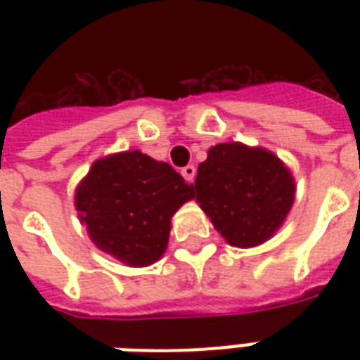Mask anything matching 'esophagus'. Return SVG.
<instances>
[{
    "instance_id": "1",
    "label": "esophagus",
    "mask_w": 360,
    "mask_h": 360,
    "mask_svg": "<svg viewBox=\"0 0 360 360\" xmlns=\"http://www.w3.org/2000/svg\"><path fill=\"white\" fill-rule=\"evenodd\" d=\"M181 174H183V177H185L188 183H192V181H194V177H196V168H194L192 164H188V166H185V168L181 169Z\"/></svg>"
}]
</instances>
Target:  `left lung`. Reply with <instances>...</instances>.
<instances>
[{
	"label": "left lung",
	"mask_w": 360,
	"mask_h": 360,
	"mask_svg": "<svg viewBox=\"0 0 360 360\" xmlns=\"http://www.w3.org/2000/svg\"><path fill=\"white\" fill-rule=\"evenodd\" d=\"M196 202L230 245H262L278 230L295 183L278 157L243 143H219L198 166Z\"/></svg>",
	"instance_id": "1"
}]
</instances>
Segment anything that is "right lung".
Segmentation results:
<instances>
[{
  "mask_svg": "<svg viewBox=\"0 0 360 360\" xmlns=\"http://www.w3.org/2000/svg\"><path fill=\"white\" fill-rule=\"evenodd\" d=\"M192 198L194 186L169 164L124 151L93 164L75 203L101 250L130 267H146L162 256L172 217Z\"/></svg>",
  "mask_w": 360,
  "mask_h": 360,
  "instance_id": "1",
  "label": "right lung"
}]
</instances>
